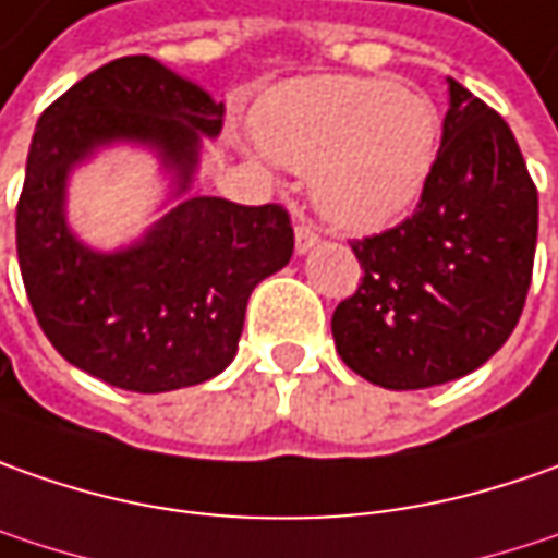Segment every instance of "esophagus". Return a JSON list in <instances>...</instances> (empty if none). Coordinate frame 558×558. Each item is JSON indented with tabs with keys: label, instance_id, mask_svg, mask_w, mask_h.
<instances>
[{
	"label": "esophagus",
	"instance_id": "esophagus-1",
	"mask_svg": "<svg viewBox=\"0 0 558 558\" xmlns=\"http://www.w3.org/2000/svg\"><path fill=\"white\" fill-rule=\"evenodd\" d=\"M317 241H320V234H317V228L308 219H296V253L299 256H305L308 250H315Z\"/></svg>",
	"mask_w": 558,
	"mask_h": 558
}]
</instances>
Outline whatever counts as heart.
I'll return each mask as SVG.
<instances>
[{"instance_id":"1","label":"heart","mask_w":558,"mask_h":558,"mask_svg":"<svg viewBox=\"0 0 558 558\" xmlns=\"http://www.w3.org/2000/svg\"><path fill=\"white\" fill-rule=\"evenodd\" d=\"M256 132L278 163L312 172V197L327 219L379 228L429 182L441 113L426 92L383 76H317L268 95Z\"/></svg>"}]
</instances>
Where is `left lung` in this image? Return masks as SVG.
Instances as JSON below:
<instances>
[{"mask_svg": "<svg viewBox=\"0 0 558 558\" xmlns=\"http://www.w3.org/2000/svg\"><path fill=\"white\" fill-rule=\"evenodd\" d=\"M435 169L416 213L352 243L364 278L333 312L339 357L408 392L482 367L515 330L537 246V187L500 113L448 76Z\"/></svg>", "mask_w": 558, "mask_h": 558, "instance_id": "8db88e82", "label": "left lung"}]
</instances>
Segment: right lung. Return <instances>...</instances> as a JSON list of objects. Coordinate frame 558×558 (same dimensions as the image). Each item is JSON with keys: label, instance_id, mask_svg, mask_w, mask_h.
I'll return each mask as SVG.
<instances>
[{"label": "right lung", "instance_id": "add662e5", "mask_svg": "<svg viewBox=\"0 0 558 558\" xmlns=\"http://www.w3.org/2000/svg\"><path fill=\"white\" fill-rule=\"evenodd\" d=\"M225 105L147 54L117 58L39 117L17 201V262L33 315L73 367L125 392H172L219 376L256 283L293 256L278 203L194 197L203 135ZM154 149L177 206L135 244L101 254L69 231V172L101 146Z\"/></svg>", "mask_w": 558, "mask_h": 558}]
</instances>
